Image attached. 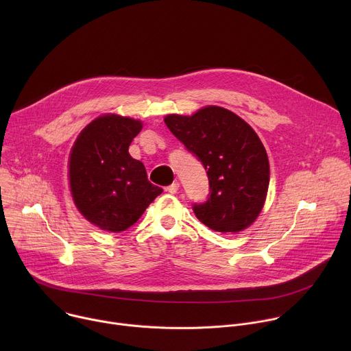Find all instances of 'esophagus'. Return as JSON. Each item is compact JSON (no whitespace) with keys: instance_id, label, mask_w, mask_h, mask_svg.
<instances>
[{"instance_id":"34e87169","label":"esophagus","mask_w":351,"mask_h":351,"mask_svg":"<svg viewBox=\"0 0 351 351\" xmlns=\"http://www.w3.org/2000/svg\"><path fill=\"white\" fill-rule=\"evenodd\" d=\"M178 190H179V183H178V182H175V183H172L171 186L167 187V191L171 193V194H176Z\"/></svg>"}]
</instances>
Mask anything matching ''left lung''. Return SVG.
<instances>
[{"label": "left lung", "instance_id": "1", "mask_svg": "<svg viewBox=\"0 0 351 351\" xmlns=\"http://www.w3.org/2000/svg\"><path fill=\"white\" fill-rule=\"evenodd\" d=\"M164 121L208 175V199L193 204L195 217L222 233L252 225L264 207L269 184L268 156L253 128L217 106L191 117L172 114Z\"/></svg>", "mask_w": 351, "mask_h": 351}]
</instances>
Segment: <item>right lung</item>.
<instances>
[{"mask_svg":"<svg viewBox=\"0 0 351 351\" xmlns=\"http://www.w3.org/2000/svg\"><path fill=\"white\" fill-rule=\"evenodd\" d=\"M140 121L108 114L90 122L69 157V184L82 215L103 230L122 232L138 221L162 189L129 154Z\"/></svg>","mask_w":351,"mask_h":351,"instance_id":"add662e5","label":"right lung"}]
</instances>
